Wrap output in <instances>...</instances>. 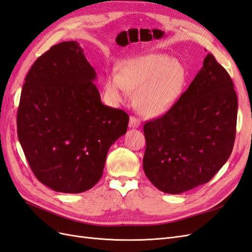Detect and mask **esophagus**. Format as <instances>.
<instances>
[{
  "label": "esophagus",
  "instance_id": "esophagus-1",
  "mask_svg": "<svg viewBox=\"0 0 252 252\" xmlns=\"http://www.w3.org/2000/svg\"><path fill=\"white\" fill-rule=\"evenodd\" d=\"M141 125V121L136 117L131 116L130 119H129V127L131 128H138Z\"/></svg>",
  "mask_w": 252,
  "mask_h": 252
}]
</instances>
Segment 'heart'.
Wrapping results in <instances>:
<instances>
[{"label": "heart", "instance_id": "heart-1", "mask_svg": "<svg viewBox=\"0 0 252 252\" xmlns=\"http://www.w3.org/2000/svg\"><path fill=\"white\" fill-rule=\"evenodd\" d=\"M185 83L186 70L180 62L165 55H148L127 61L118 75L107 79L105 89L117 102L126 100L128 91H135L138 110L158 117L177 102Z\"/></svg>", "mask_w": 252, "mask_h": 252}]
</instances>
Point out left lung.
<instances>
[{
  "label": "left lung",
  "instance_id": "obj_1",
  "mask_svg": "<svg viewBox=\"0 0 252 252\" xmlns=\"http://www.w3.org/2000/svg\"><path fill=\"white\" fill-rule=\"evenodd\" d=\"M236 116L232 80L208 53L202 69L172 107L144 125L146 177L170 194L209 182L231 155Z\"/></svg>",
  "mask_w": 252,
  "mask_h": 252
}]
</instances>
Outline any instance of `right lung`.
<instances>
[{
    "label": "right lung",
    "instance_id": "obj_1",
    "mask_svg": "<svg viewBox=\"0 0 252 252\" xmlns=\"http://www.w3.org/2000/svg\"><path fill=\"white\" fill-rule=\"evenodd\" d=\"M94 68L75 41L36 59L23 85L17 126L30 168L58 192L80 193L100 181L111 145L129 117L101 102Z\"/></svg>",
    "mask_w": 252,
    "mask_h": 252
}]
</instances>
